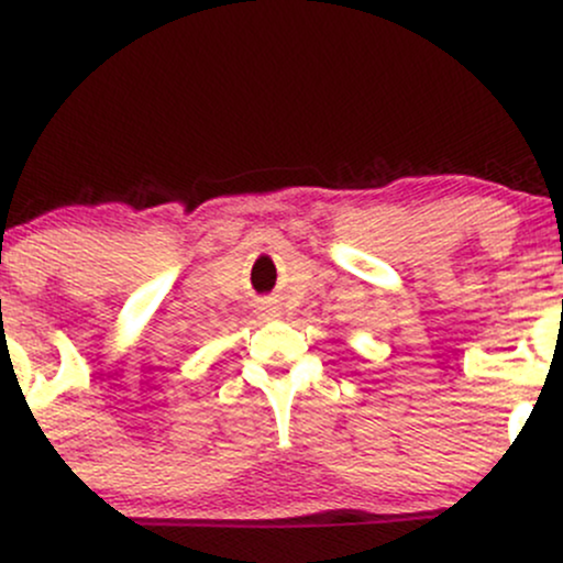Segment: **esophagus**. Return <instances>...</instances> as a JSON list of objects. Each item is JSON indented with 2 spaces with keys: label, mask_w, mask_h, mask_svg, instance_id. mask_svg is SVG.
<instances>
[{
  "label": "esophagus",
  "mask_w": 563,
  "mask_h": 563,
  "mask_svg": "<svg viewBox=\"0 0 563 563\" xmlns=\"http://www.w3.org/2000/svg\"><path fill=\"white\" fill-rule=\"evenodd\" d=\"M262 314L267 320H275V318H280V309L273 307V303H267V307H262Z\"/></svg>",
  "instance_id": "obj_1"
}]
</instances>
